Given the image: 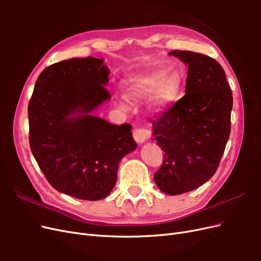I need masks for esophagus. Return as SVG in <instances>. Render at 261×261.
Here are the masks:
<instances>
[{
	"label": "esophagus",
	"mask_w": 261,
	"mask_h": 261,
	"mask_svg": "<svg viewBox=\"0 0 261 261\" xmlns=\"http://www.w3.org/2000/svg\"><path fill=\"white\" fill-rule=\"evenodd\" d=\"M133 136L135 138L137 144H144L145 141L151 136V133H150L149 129H146V128H137L134 130Z\"/></svg>",
	"instance_id": "esophagus-1"
}]
</instances>
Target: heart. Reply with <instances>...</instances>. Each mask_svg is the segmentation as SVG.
I'll return each instance as SVG.
<instances>
[{"label":"heart","instance_id":"heart-1","mask_svg":"<svg viewBox=\"0 0 261 261\" xmlns=\"http://www.w3.org/2000/svg\"><path fill=\"white\" fill-rule=\"evenodd\" d=\"M184 87V78L178 72L168 73L167 69H154L152 72L130 78L126 84V96L135 101L151 96L150 107L155 113L167 112L180 99ZM127 109L125 100L120 102Z\"/></svg>","mask_w":261,"mask_h":261}]
</instances>
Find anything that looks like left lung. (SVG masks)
Returning <instances> with one entry per match:
<instances>
[{"label":"left lung","instance_id":"obj_1","mask_svg":"<svg viewBox=\"0 0 261 261\" xmlns=\"http://www.w3.org/2000/svg\"><path fill=\"white\" fill-rule=\"evenodd\" d=\"M169 54L188 66L185 96L152 121L153 140L164 152L153 178L173 196L194 191L216 173L230 136L233 97L215 59L191 51Z\"/></svg>","mask_w":261,"mask_h":261}]
</instances>
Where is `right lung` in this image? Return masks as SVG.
<instances>
[{
  "label": "right lung",
  "instance_id": "obj_1",
  "mask_svg": "<svg viewBox=\"0 0 261 261\" xmlns=\"http://www.w3.org/2000/svg\"><path fill=\"white\" fill-rule=\"evenodd\" d=\"M103 60L70 59L39 75L28 106L31 152L58 192L83 200L112 192L120 161L137 148L132 125L91 113L111 99Z\"/></svg>",
  "mask_w": 261,
  "mask_h": 261
}]
</instances>
